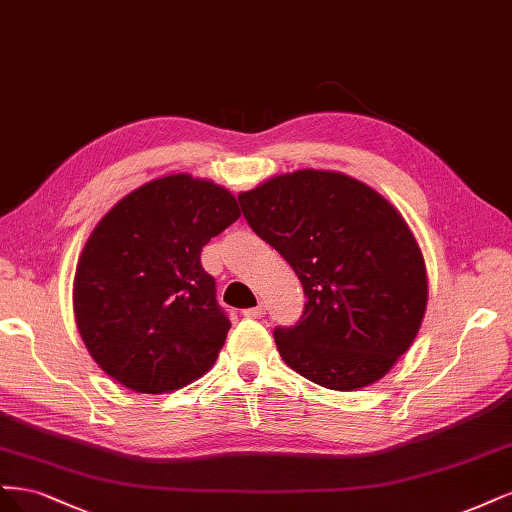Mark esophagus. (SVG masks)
Returning a JSON list of instances; mask_svg holds the SVG:
<instances>
[{
  "mask_svg": "<svg viewBox=\"0 0 512 512\" xmlns=\"http://www.w3.org/2000/svg\"><path fill=\"white\" fill-rule=\"evenodd\" d=\"M244 317H246V319H261V317H266V306L259 304V306H255V308L244 310Z\"/></svg>",
  "mask_w": 512,
  "mask_h": 512,
  "instance_id": "esophagus-1",
  "label": "esophagus"
}]
</instances>
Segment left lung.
<instances>
[{
    "mask_svg": "<svg viewBox=\"0 0 512 512\" xmlns=\"http://www.w3.org/2000/svg\"><path fill=\"white\" fill-rule=\"evenodd\" d=\"M238 202L304 287L298 325L274 329L285 364L334 391L383 378L410 349L427 306L423 253L398 208L329 170L272 176Z\"/></svg>",
    "mask_w": 512,
    "mask_h": 512,
    "instance_id": "8db88e82",
    "label": "left lung"
}]
</instances>
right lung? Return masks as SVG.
Masks as SVG:
<instances>
[{
  "label": "right lung",
  "mask_w": 512,
  "mask_h": 512,
  "mask_svg": "<svg viewBox=\"0 0 512 512\" xmlns=\"http://www.w3.org/2000/svg\"><path fill=\"white\" fill-rule=\"evenodd\" d=\"M238 219L232 191L170 174L127 193L95 225L72 300L80 338L110 378L170 393L214 366L232 323L200 255Z\"/></svg>",
  "instance_id": "1"
}]
</instances>
